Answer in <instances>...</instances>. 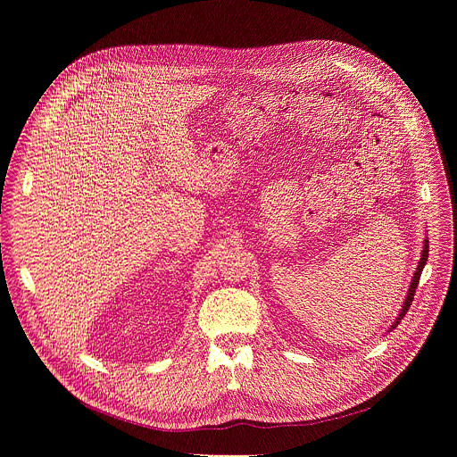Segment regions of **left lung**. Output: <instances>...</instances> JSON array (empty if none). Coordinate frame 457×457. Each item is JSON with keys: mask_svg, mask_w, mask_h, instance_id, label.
Wrapping results in <instances>:
<instances>
[{"mask_svg": "<svg viewBox=\"0 0 457 457\" xmlns=\"http://www.w3.org/2000/svg\"><path fill=\"white\" fill-rule=\"evenodd\" d=\"M427 258H428V238H425V240H423V251H421V258H420L418 268H416V271H414V277H412V280H411V286H409V291H407L405 302H403V305H402V309H400V314L396 316L395 323L390 325V328H388V333L393 331V329H396V325H398V323L403 320V316L407 314V311H409V307H411V303H412V298H414V293H416V287H418V282H420L421 271H423V268H425V264H427Z\"/></svg>", "mask_w": 457, "mask_h": 457, "instance_id": "obj_1", "label": "left lung"}]
</instances>
